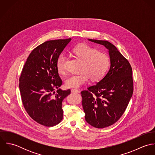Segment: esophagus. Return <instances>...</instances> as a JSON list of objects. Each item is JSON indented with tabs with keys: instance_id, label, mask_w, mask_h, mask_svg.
<instances>
[{
	"instance_id": "1",
	"label": "esophagus",
	"mask_w": 155,
	"mask_h": 155,
	"mask_svg": "<svg viewBox=\"0 0 155 155\" xmlns=\"http://www.w3.org/2000/svg\"><path fill=\"white\" fill-rule=\"evenodd\" d=\"M71 92H73V93H79V92H80V91H79V90L76 89H71Z\"/></svg>"
}]
</instances>
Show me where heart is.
<instances>
[{"label":"heart","mask_w":155,"mask_h":155,"mask_svg":"<svg viewBox=\"0 0 155 155\" xmlns=\"http://www.w3.org/2000/svg\"><path fill=\"white\" fill-rule=\"evenodd\" d=\"M74 55L82 61L80 74H71L66 80L67 88H78L86 84L91 78L92 81H98L106 74L109 66L108 55L87 44L78 45L72 49ZM66 56L60 55L57 61V70L60 73L65 72Z\"/></svg>","instance_id":"1"}]
</instances>
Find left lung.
I'll return each mask as SVG.
<instances>
[{
	"label": "left lung",
	"instance_id": "1",
	"mask_svg": "<svg viewBox=\"0 0 155 155\" xmlns=\"http://www.w3.org/2000/svg\"><path fill=\"white\" fill-rule=\"evenodd\" d=\"M88 41L104 46L110 57V69L104 78L81 92L86 121L95 128H104L116 122L128 105L134 89L132 68L109 42Z\"/></svg>",
	"mask_w": 155,
	"mask_h": 155
}]
</instances>
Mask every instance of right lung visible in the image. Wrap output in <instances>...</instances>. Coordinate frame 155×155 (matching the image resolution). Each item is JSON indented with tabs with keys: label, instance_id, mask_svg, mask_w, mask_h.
Returning <instances> with one entry per match:
<instances>
[{
	"label": "right lung",
	"instance_id": "right-lung-1",
	"mask_svg": "<svg viewBox=\"0 0 155 155\" xmlns=\"http://www.w3.org/2000/svg\"><path fill=\"white\" fill-rule=\"evenodd\" d=\"M71 40L49 41L37 46L28 57L20 77L25 110L34 120L45 127L55 126L63 119L62 102L71 91L59 88L63 82L57 61Z\"/></svg>",
	"mask_w": 155,
	"mask_h": 155
}]
</instances>
